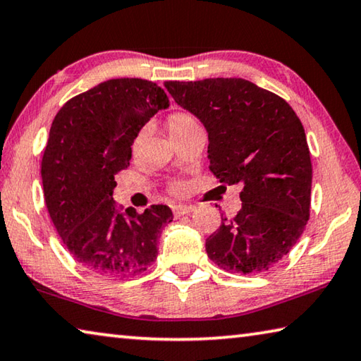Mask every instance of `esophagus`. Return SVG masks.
<instances>
[{
	"mask_svg": "<svg viewBox=\"0 0 361 361\" xmlns=\"http://www.w3.org/2000/svg\"><path fill=\"white\" fill-rule=\"evenodd\" d=\"M194 210L192 205H176L173 207V213L175 216H183V215H188V213H191Z\"/></svg>",
	"mask_w": 361,
	"mask_h": 361,
	"instance_id": "1",
	"label": "esophagus"
}]
</instances>
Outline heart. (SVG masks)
Instances as JSON below:
<instances>
[{
  "mask_svg": "<svg viewBox=\"0 0 361 361\" xmlns=\"http://www.w3.org/2000/svg\"><path fill=\"white\" fill-rule=\"evenodd\" d=\"M197 127H200V126L197 124V121L194 119V116H191L189 113H185V111H176L173 114H170L167 119V130L172 138L185 135V133L197 129ZM138 143H140V137H137L135 142H133V149L137 148ZM172 191L175 194H181L183 191H185V186H183L181 183H173Z\"/></svg>",
  "mask_w": 361,
  "mask_h": 361,
  "instance_id": "heart-1",
  "label": "heart"
}]
</instances>
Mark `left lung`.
<instances>
[{"mask_svg": "<svg viewBox=\"0 0 361 361\" xmlns=\"http://www.w3.org/2000/svg\"><path fill=\"white\" fill-rule=\"evenodd\" d=\"M209 133L213 175L240 185L242 209L205 240L229 272L258 274L288 255L307 224L312 164L301 121L279 95L242 78L167 81Z\"/></svg>", "mask_w": 361, "mask_h": 361, "instance_id": "left-lung-1", "label": "left lung"}]
</instances>
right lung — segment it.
<instances>
[{"label": "right lung", "mask_w": 361, "mask_h": 361, "mask_svg": "<svg viewBox=\"0 0 361 361\" xmlns=\"http://www.w3.org/2000/svg\"><path fill=\"white\" fill-rule=\"evenodd\" d=\"M169 106L157 84L119 78L73 97L52 121L41 162L44 202L66 250L89 271L132 277L157 258L159 235L172 223V210H124L113 189L114 175L129 166L138 132Z\"/></svg>", "instance_id": "add662e5"}]
</instances>
